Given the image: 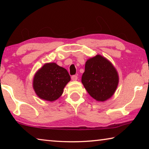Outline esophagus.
Here are the masks:
<instances>
[{
	"mask_svg": "<svg viewBox=\"0 0 149 149\" xmlns=\"http://www.w3.org/2000/svg\"><path fill=\"white\" fill-rule=\"evenodd\" d=\"M72 79L73 81H76V80H77V75H72Z\"/></svg>",
	"mask_w": 149,
	"mask_h": 149,
	"instance_id": "esophagus-1",
	"label": "esophagus"
}]
</instances>
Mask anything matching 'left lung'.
<instances>
[{"label":"left lung","mask_w":149,"mask_h":149,"mask_svg":"<svg viewBox=\"0 0 149 149\" xmlns=\"http://www.w3.org/2000/svg\"><path fill=\"white\" fill-rule=\"evenodd\" d=\"M81 82L91 97L103 102L114 95L119 77L112 63L98 54L87 60Z\"/></svg>","instance_id":"obj_1"}]
</instances>
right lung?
<instances>
[{"instance_id": "add662e5", "label": "right lung", "mask_w": 149, "mask_h": 149, "mask_svg": "<svg viewBox=\"0 0 149 149\" xmlns=\"http://www.w3.org/2000/svg\"><path fill=\"white\" fill-rule=\"evenodd\" d=\"M70 78L68 72L56 63H47L36 72L33 87L40 98L47 101H54L62 95L63 89Z\"/></svg>"}]
</instances>
